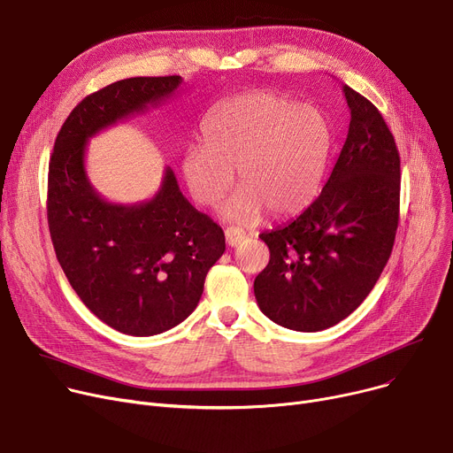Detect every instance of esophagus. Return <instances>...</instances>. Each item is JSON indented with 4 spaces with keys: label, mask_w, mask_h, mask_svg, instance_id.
<instances>
[{
    "label": "esophagus",
    "mask_w": 453,
    "mask_h": 453,
    "mask_svg": "<svg viewBox=\"0 0 453 453\" xmlns=\"http://www.w3.org/2000/svg\"><path fill=\"white\" fill-rule=\"evenodd\" d=\"M225 240H226L228 247H235L245 240V232L240 230V228H235V226H228L225 230Z\"/></svg>",
    "instance_id": "obj_1"
}]
</instances>
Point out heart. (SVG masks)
<instances>
[{
	"mask_svg": "<svg viewBox=\"0 0 453 453\" xmlns=\"http://www.w3.org/2000/svg\"><path fill=\"white\" fill-rule=\"evenodd\" d=\"M204 143L184 149L180 169L191 197L218 206L234 184L240 189L223 208L230 221L250 223L264 208L273 218L304 210L317 196L330 155L322 116L267 90L226 99L203 125Z\"/></svg>",
	"mask_w": 453,
	"mask_h": 453,
	"instance_id": "heart-1",
	"label": "heart"
}]
</instances>
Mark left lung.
<instances>
[{"label":"left lung","mask_w":453,"mask_h":453,"mask_svg":"<svg viewBox=\"0 0 453 453\" xmlns=\"http://www.w3.org/2000/svg\"><path fill=\"white\" fill-rule=\"evenodd\" d=\"M347 140L320 196L291 223L260 234L267 267L257 306L276 325L320 332L347 319L376 286L400 213V155L376 106L342 84Z\"/></svg>","instance_id":"8db88e82"}]
</instances>
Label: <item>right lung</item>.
I'll list each match as a JSON object with an SVG mask.
<instances>
[{
  "label": "right lung",
  "instance_id": "obj_1",
  "mask_svg": "<svg viewBox=\"0 0 453 453\" xmlns=\"http://www.w3.org/2000/svg\"><path fill=\"white\" fill-rule=\"evenodd\" d=\"M180 82V75L131 77L86 96L64 121L50 160L48 223L57 260L84 306L127 335H157L191 315L225 252V234L189 204L171 167L153 199L104 201L86 177V143L158 106Z\"/></svg>",
  "mask_w": 453,
  "mask_h": 453
}]
</instances>
